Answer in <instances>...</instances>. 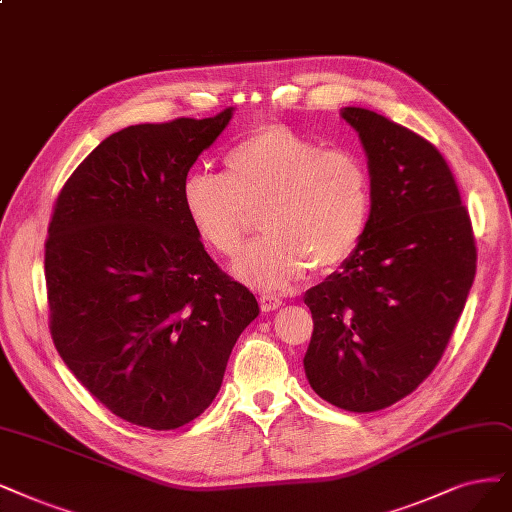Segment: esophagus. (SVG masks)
I'll return each mask as SVG.
<instances>
[{
	"label": "esophagus",
	"mask_w": 512,
	"mask_h": 512,
	"mask_svg": "<svg viewBox=\"0 0 512 512\" xmlns=\"http://www.w3.org/2000/svg\"><path fill=\"white\" fill-rule=\"evenodd\" d=\"M259 304H261L263 312H274V310H278L282 306V301L278 297H274V295H261L259 297Z\"/></svg>",
	"instance_id": "esophagus-1"
}]
</instances>
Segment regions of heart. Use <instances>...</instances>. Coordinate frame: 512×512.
<instances>
[{
	"label": "heart",
	"mask_w": 512,
	"mask_h": 512,
	"mask_svg": "<svg viewBox=\"0 0 512 512\" xmlns=\"http://www.w3.org/2000/svg\"><path fill=\"white\" fill-rule=\"evenodd\" d=\"M181 204L198 238L221 257H236L261 211L266 236L244 251L234 272L261 291H282L310 268L329 272L363 242L373 185L365 160L325 149L285 124H266L234 143L223 177L194 170Z\"/></svg>",
	"instance_id": "obj_1"
}]
</instances>
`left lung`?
<instances>
[{
  "mask_svg": "<svg viewBox=\"0 0 512 512\" xmlns=\"http://www.w3.org/2000/svg\"><path fill=\"white\" fill-rule=\"evenodd\" d=\"M373 185L367 234L304 301L314 331L304 369L327 403L394 405L441 361L477 272V246L441 151L380 113L344 107Z\"/></svg>",
  "mask_w": 512,
  "mask_h": 512,
  "instance_id": "8db88e82",
  "label": "left lung"
}]
</instances>
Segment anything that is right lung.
Segmentation results:
<instances>
[{"label": "right lung", "instance_id": "1", "mask_svg": "<svg viewBox=\"0 0 512 512\" xmlns=\"http://www.w3.org/2000/svg\"><path fill=\"white\" fill-rule=\"evenodd\" d=\"M232 113L113 132L54 204L44 261L52 342L94 399L130 424L173 430L198 418L259 314L181 204L189 168Z\"/></svg>", "mask_w": 512, "mask_h": 512}]
</instances>
